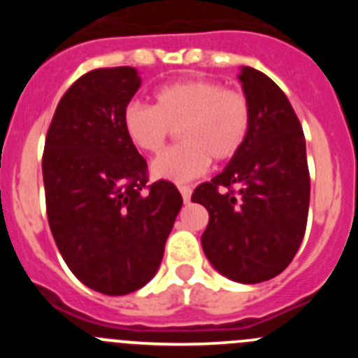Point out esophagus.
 I'll return each mask as SVG.
<instances>
[{"mask_svg": "<svg viewBox=\"0 0 358 358\" xmlns=\"http://www.w3.org/2000/svg\"><path fill=\"white\" fill-rule=\"evenodd\" d=\"M179 192H181V195H182V201L188 204L189 197H192V188H189V186H186V185H181V186H179Z\"/></svg>", "mask_w": 358, "mask_h": 358, "instance_id": "obj_1", "label": "esophagus"}]
</instances>
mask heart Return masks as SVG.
<instances>
[{
	"instance_id": "heart-1",
	"label": "heart",
	"mask_w": 358,
	"mask_h": 358,
	"mask_svg": "<svg viewBox=\"0 0 358 358\" xmlns=\"http://www.w3.org/2000/svg\"><path fill=\"white\" fill-rule=\"evenodd\" d=\"M156 106L132 102L123 110V131L138 150L156 154L179 129L181 145L163 152L150 164L156 179L192 181L210 161L226 163L245 145L251 106L240 91L224 90L206 78L166 84L154 94Z\"/></svg>"
}]
</instances>
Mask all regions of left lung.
<instances>
[{"mask_svg":"<svg viewBox=\"0 0 358 358\" xmlns=\"http://www.w3.org/2000/svg\"><path fill=\"white\" fill-rule=\"evenodd\" d=\"M238 80L251 106L248 140L192 201L210 213L201 243L215 271L252 285L283 273L301 245L310 176L305 134L285 93L249 66Z\"/></svg>","mask_w":358,"mask_h":358,"instance_id":"1","label":"left lung"}]
</instances>
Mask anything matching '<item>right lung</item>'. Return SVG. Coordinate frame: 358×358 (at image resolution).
<instances>
[{
  "label": "right lung",
  "instance_id": "add662e5",
  "mask_svg": "<svg viewBox=\"0 0 358 358\" xmlns=\"http://www.w3.org/2000/svg\"><path fill=\"white\" fill-rule=\"evenodd\" d=\"M141 78L136 68L93 69L61 98L43 156L46 213L57 248L85 287L125 296L156 276L182 206L169 181L147 190V161L123 131Z\"/></svg>",
  "mask_w": 358,
  "mask_h": 358
}]
</instances>
